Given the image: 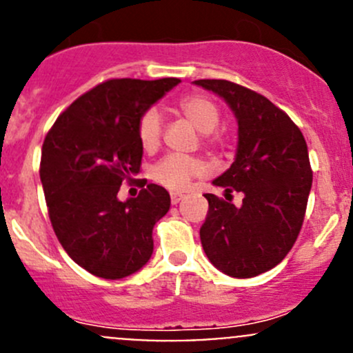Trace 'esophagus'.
Instances as JSON below:
<instances>
[{
	"instance_id": "1",
	"label": "esophagus",
	"mask_w": 353,
	"mask_h": 353,
	"mask_svg": "<svg viewBox=\"0 0 353 353\" xmlns=\"http://www.w3.org/2000/svg\"><path fill=\"white\" fill-rule=\"evenodd\" d=\"M183 198H184V194H181V193H170V203H172V205H177V203H179Z\"/></svg>"
}]
</instances>
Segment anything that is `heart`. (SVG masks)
Returning <instances> with one entry per match:
<instances>
[{"label": "heart", "mask_w": 353, "mask_h": 353, "mask_svg": "<svg viewBox=\"0 0 353 353\" xmlns=\"http://www.w3.org/2000/svg\"><path fill=\"white\" fill-rule=\"evenodd\" d=\"M177 110L193 124L201 134H205L206 143L220 145L222 138L215 134L220 123V109L212 99L205 95H186L177 102ZM162 138V117L159 110L148 109L141 114L138 121V140L145 152H154ZM206 167L199 159L181 155H167L155 163L150 170L152 179L167 190H184L191 179L205 174Z\"/></svg>", "instance_id": "obj_1"}]
</instances>
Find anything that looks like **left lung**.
I'll return each mask as SVG.
<instances>
[{"mask_svg": "<svg viewBox=\"0 0 353 353\" xmlns=\"http://www.w3.org/2000/svg\"><path fill=\"white\" fill-rule=\"evenodd\" d=\"M193 83L223 99L236 116V159L213 184L225 194H244L241 206L205 194L201 245L220 272L251 279L279 265L301 232L312 186L307 145L294 121L263 95L227 80Z\"/></svg>", "mask_w": 353, "mask_h": 353, "instance_id": "8db88e82", "label": "left lung"}]
</instances>
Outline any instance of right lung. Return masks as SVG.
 I'll return each mask as SVG.
<instances>
[{"mask_svg":"<svg viewBox=\"0 0 353 353\" xmlns=\"http://www.w3.org/2000/svg\"><path fill=\"white\" fill-rule=\"evenodd\" d=\"M179 78L108 80L73 102L46 137L41 157L52 229L71 259L101 279L143 268L154 252V225L169 212L162 186L145 184L137 198H117L140 172L138 121Z\"/></svg>","mask_w":353,"mask_h":353,"instance_id":"1","label":"right lung"}]
</instances>
